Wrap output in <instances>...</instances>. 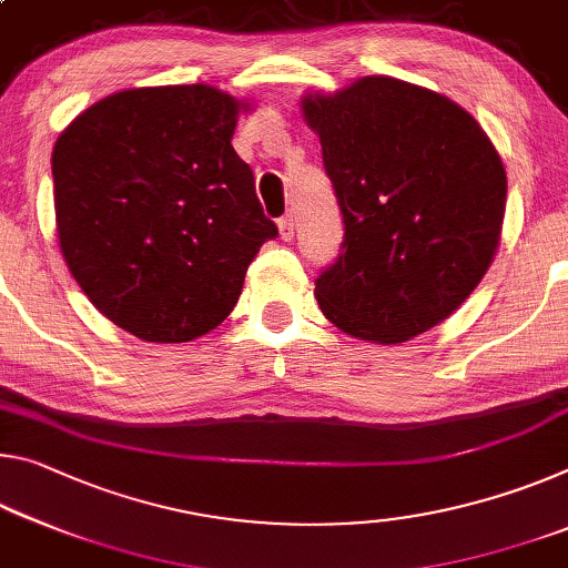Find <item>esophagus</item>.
Wrapping results in <instances>:
<instances>
[{"mask_svg":"<svg viewBox=\"0 0 568 568\" xmlns=\"http://www.w3.org/2000/svg\"><path fill=\"white\" fill-rule=\"evenodd\" d=\"M277 230H281V237H283V240H293V235H295L293 214H285L283 220H277Z\"/></svg>","mask_w":568,"mask_h":568,"instance_id":"esophagus-1","label":"esophagus"}]
</instances>
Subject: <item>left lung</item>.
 <instances>
[{"instance_id": "left-lung-1", "label": "left lung", "mask_w": 568, "mask_h": 568, "mask_svg": "<svg viewBox=\"0 0 568 568\" xmlns=\"http://www.w3.org/2000/svg\"><path fill=\"white\" fill-rule=\"evenodd\" d=\"M301 105L344 214L338 257L316 277L323 316L374 344L443 323L488 273L506 214V169L480 123L386 75Z\"/></svg>"}]
</instances>
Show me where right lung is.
Segmentation results:
<instances>
[{
  "label": "right lung",
  "mask_w": 568,
  "mask_h": 568,
  "mask_svg": "<svg viewBox=\"0 0 568 568\" xmlns=\"http://www.w3.org/2000/svg\"><path fill=\"white\" fill-rule=\"evenodd\" d=\"M240 108L210 85L121 90L52 149L62 257L90 303L143 341L217 328L277 237L232 149Z\"/></svg>",
  "instance_id": "obj_1"
}]
</instances>
